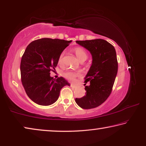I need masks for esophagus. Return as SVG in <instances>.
<instances>
[{"label": "esophagus", "mask_w": 146, "mask_h": 146, "mask_svg": "<svg viewBox=\"0 0 146 146\" xmlns=\"http://www.w3.org/2000/svg\"><path fill=\"white\" fill-rule=\"evenodd\" d=\"M70 86H71L72 87H74V88H76V86L74 85H73V84H70Z\"/></svg>", "instance_id": "1"}]
</instances>
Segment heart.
I'll return each instance as SVG.
<instances>
[{
	"label": "heart",
	"instance_id": "1",
	"mask_svg": "<svg viewBox=\"0 0 146 146\" xmlns=\"http://www.w3.org/2000/svg\"><path fill=\"white\" fill-rule=\"evenodd\" d=\"M74 52L76 54V57L79 59L80 61H84L88 57V53L87 51L82 47H76L73 50ZM64 52H62L59 56L58 57V63L59 64H63L64 61ZM80 75V72H73L70 70H67L64 72L63 73V76L64 78H65L67 80L70 81H74L75 80V78L76 76Z\"/></svg>",
	"mask_w": 146,
	"mask_h": 146
}]
</instances>
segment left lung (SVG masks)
<instances>
[{
	"label": "left lung",
	"instance_id": "8db88e82",
	"mask_svg": "<svg viewBox=\"0 0 146 146\" xmlns=\"http://www.w3.org/2000/svg\"><path fill=\"white\" fill-rule=\"evenodd\" d=\"M77 43L89 50L92 63L85 78V96L75 101L84 109L96 108L106 101L111 94L118 72V61L114 47L107 40L97 39L77 40Z\"/></svg>",
	"mask_w": 146,
	"mask_h": 146
}]
</instances>
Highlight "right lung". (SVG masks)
<instances>
[{
	"label": "right lung",
	"mask_w": 146,
	"mask_h": 146,
	"mask_svg": "<svg viewBox=\"0 0 146 146\" xmlns=\"http://www.w3.org/2000/svg\"><path fill=\"white\" fill-rule=\"evenodd\" d=\"M71 40L42 38L32 41L21 58V82L28 96L40 106L56 102L61 89L70 84L63 77H50L58 63V57Z\"/></svg>",
	"instance_id": "right-lung-1"
}]
</instances>
